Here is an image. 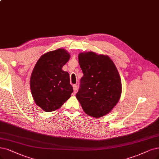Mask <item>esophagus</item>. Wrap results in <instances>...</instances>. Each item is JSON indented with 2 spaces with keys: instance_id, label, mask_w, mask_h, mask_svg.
Instances as JSON below:
<instances>
[{
  "instance_id": "1",
  "label": "esophagus",
  "mask_w": 159,
  "mask_h": 159,
  "mask_svg": "<svg viewBox=\"0 0 159 159\" xmlns=\"http://www.w3.org/2000/svg\"><path fill=\"white\" fill-rule=\"evenodd\" d=\"M73 86V93H75L76 92V91H77L78 86H77V84H74Z\"/></svg>"
}]
</instances>
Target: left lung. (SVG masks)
I'll use <instances>...</instances> for the list:
<instances>
[{"label":"left lung","instance_id":"8db88e82","mask_svg":"<svg viewBox=\"0 0 159 159\" xmlns=\"http://www.w3.org/2000/svg\"><path fill=\"white\" fill-rule=\"evenodd\" d=\"M84 75L76 97L89 116L99 118L110 113L121 96L119 73L111 59L93 52L79 54Z\"/></svg>","mask_w":159,"mask_h":159}]
</instances>
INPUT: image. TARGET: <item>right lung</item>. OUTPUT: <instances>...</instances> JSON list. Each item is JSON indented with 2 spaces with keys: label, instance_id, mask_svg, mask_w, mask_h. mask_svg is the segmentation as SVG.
Masks as SVG:
<instances>
[{
  "label": "right lung",
  "instance_id": "add662e5",
  "mask_svg": "<svg viewBox=\"0 0 159 159\" xmlns=\"http://www.w3.org/2000/svg\"><path fill=\"white\" fill-rule=\"evenodd\" d=\"M70 54L60 48L46 53L37 61L30 79L34 101L46 112L60 109L73 92L69 74L62 67Z\"/></svg>",
  "mask_w": 159,
  "mask_h": 159
}]
</instances>
